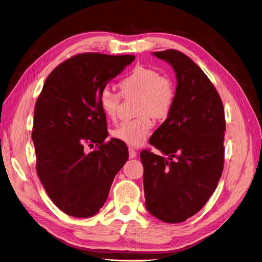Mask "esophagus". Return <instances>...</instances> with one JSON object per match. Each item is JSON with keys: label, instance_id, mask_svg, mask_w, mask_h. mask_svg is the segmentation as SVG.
<instances>
[{"label": "esophagus", "instance_id": "34e87169", "mask_svg": "<svg viewBox=\"0 0 262 262\" xmlns=\"http://www.w3.org/2000/svg\"><path fill=\"white\" fill-rule=\"evenodd\" d=\"M136 157H137V151L134 150V148L130 147V148H129V158H130V159H134Z\"/></svg>", "mask_w": 262, "mask_h": 262}]
</instances>
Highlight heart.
I'll return each mask as SVG.
<instances>
[{
  "mask_svg": "<svg viewBox=\"0 0 262 262\" xmlns=\"http://www.w3.org/2000/svg\"><path fill=\"white\" fill-rule=\"evenodd\" d=\"M123 97H138L137 114L139 118L122 122L111 134L126 145H143L153 128L152 118L165 119L172 111L175 89L172 81L158 70L145 66H137L119 83ZM121 96L104 88L99 96V105L103 116L110 121L118 117Z\"/></svg>",
  "mask_w": 262,
  "mask_h": 262,
  "instance_id": "1",
  "label": "heart"
}]
</instances>
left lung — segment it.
<instances>
[{
  "instance_id": "obj_1",
  "label": "left lung",
  "mask_w": 262,
  "mask_h": 262,
  "mask_svg": "<svg viewBox=\"0 0 262 262\" xmlns=\"http://www.w3.org/2000/svg\"><path fill=\"white\" fill-rule=\"evenodd\" d=\"M153 55L173 67L178 86L172 111L148 140L163 155L140 153L145 206L160 221L178 224L203 208L221 179L225 112L214 84L185 54Z\"/></svg>"
}]
</instances>
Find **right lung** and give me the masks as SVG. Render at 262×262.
Returning a JSON list of instances; mask_svg holds the SVG:
<instances>
[{
	"instance_id": "add662e5",
	"label": "right lung",
	"mask_w": 262,
	"mask_h": 262,
	"mask_svg": "<svg viewBox=\"0 0 262 262\" xmlns=\"http://www.w3.org/2000/svg\"><path fill=\"white\" fill-rule=\"evenodd\" d=\"M134 59L133 55L73 56L49 74L37 98L32 132L36 171L47 195L69 216L96 215L129 158L124 143L104 142L107 120L99 96ZM86 143L96 148L86 154Z\"/></svg>"
}]
</instances>
